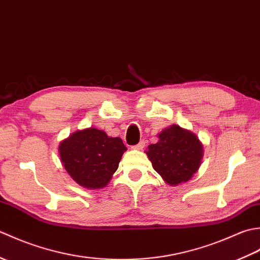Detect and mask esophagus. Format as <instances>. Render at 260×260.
Here are the masks:
<instances>
[{"mask_svg": "<svg viewBox=\"0 0 260 260\" xmlns=\"http://www.w3.org/2000/svg\"><path fill=\"white\" fill-rule=\"evenodd\" d=\"M144 144H145V142L144 141H141L139 144L132 146V148H133V150H143V147H144Z\"/></svg>", "mask_w": 260, "mask_h": 260, "instance_id": "34e87169", "label": "esophagus"}]
</instances>
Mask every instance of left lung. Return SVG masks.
Listing matches in <instances>:
<instances>
[{
  "label": "left lung",
  "instance_id": "1",
  "mask_svg": "<svg viewBox=\"0 0 260 260\" xmlns=\"http://www.w3.org/2000/svg\"><path fill=\"white\" fill-rule=\"evenodd\" d=\"M156 144L145 151L153 169L165 183L175 186L192 179L201 165L203 145L191 131L171 125L157 134Z\"/></svg>",
  "mask_w": 260,
  "mask_h": 260
}]
</instances>
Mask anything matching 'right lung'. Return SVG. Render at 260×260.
I'll list each match as a JSON object with an SVG mask.
<instances>
[{"label": "right lung", "instance_id": "1", "mask_svg": "<svg viewBox=\"0 0 260 260\" xmlns=\"http://www.w3.org/2000/svg\"><path fill=\"white\" fill-rule=\"evenodd\" d=\"M127 150L119 137L89 127L77 131L59 144L62 167L76 183L86 189L105 187Z\"/></svg>", "mask_w": 260, "mask_h": 260}]
</instances>
